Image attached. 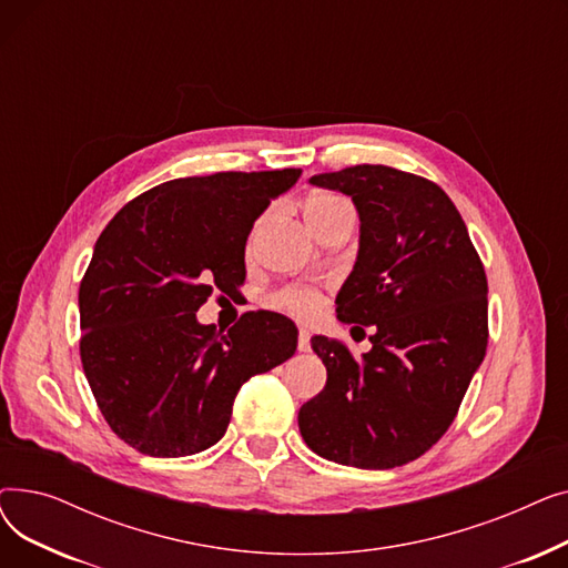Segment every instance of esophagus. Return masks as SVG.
I'll use <instances>...</instances> for the list:
<instances>
[{"mask_svg": "<svg viewBox=\"0 0 568 568\" xmlns=\"http://www.w3.org/2000/svg\"><path fill=\"white\" fill-rule=\"evenodd\" d=\"M300 352H311V334L306 329H300V341H296Z\"/></svg>", "mask_w": 568, "mask_h": 568, "instance_id": "34e87169", "label": "esophagus"}]
</instances>
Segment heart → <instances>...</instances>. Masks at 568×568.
Here are the masks:
<instances>
[{
	"label": "heart",
	"mask_w": 568,
	"mask_h": 568,
	"mask_svg": "<svg viewBox=\"0 0 568 568\" xmlns=\"http://www.w3.org/2000/svg\"><path fill=\"white\" fill-rule=\"evenodd\" d=\"M345 206H349V204L343 197L332 195V193H320V195L308 200L306 219L332 214V212H338V209H345ZM274 304L281 306V308H287L290 313L300 315V317H311L320 308V296L313 287H287V290H283L274 296Z\"/></svg>",
	"instance_id": "b5f03b06"
}]
</instances>
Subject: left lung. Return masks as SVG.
Here are the masks:
<instances>
[{
	"mask_svg": "<svg viewBox=\"0 0 568 568\" xmlns=\"http://www.w3.org/2000/svg\"><path fill=\"white\" fill-rule=\"evenodd\" d=\"M359 212V253L336 296L341 322L373 326L354 359L326 336L324 389L300 409L311 449L338 465L392 469L424 456L456 419L488 345V281L456 204L424 176L354 165L311 176Z\"/></svg>",
	"mask_w": 568,
	"mask_h": 568,
	"instance_id": "left-lung-1",
	"label": "left lung"
}]
</instances>
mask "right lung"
Returning a JSON list of instances; mask_svg holds the SVG:
<instances>
[{
	"mask_svg": "<svg viewBox=\"0 0 568 568\" xmlns=\"http://www.w3.org/2000/svg\"><path fill=\"white\" fill-rule=\"evenodd\" d=\"M302 170L172 179L105 225L80 283V359L112 433L135 452L184 458L227 430L253 375L296 349L290 317L253 311L227 332L195 313L246 278L244 251L268 202Z\"/></svg>",
	"mask_w": 568,
	"mask_h": 568,
	"instance_id": "right-lung-1",
	"label": "right lung"
}]
</instances>
